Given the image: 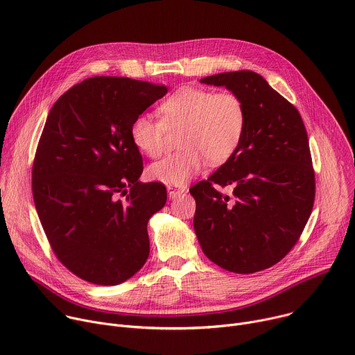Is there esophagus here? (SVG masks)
<instances>
[{
  "mask_svg": "<svg viewBox=\"0 0 355 355\" xmlns=\"http://www.w3.org/2000/svg\"><path fill=\"white\" fill-rule=\"evenodd\" d=\"M167 191H168V196L171 200L180 197L181 194L185 192V187L184 185H167Z\"/></svg>",
  "mask_w": 355,
  "mask_h": 355,
  "instance_id": "obj_1",
  "label": "esophagus"
}]
</instances>
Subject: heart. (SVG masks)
Instances as JSON below:
<instances>
[{"label": "heart", "mask_w": 355, "mask_h": 355, "mask_svg": "<svg viewBox=\"0 0 355 355\" xmlns=\"http://www.w3.org/2000/svg\"><path fill=\"white\" fill-rule=\"evenodd\" d=\"M161 119L137 116L130 127L133 144L151 158L167 151L168 130L184 127L178 153L154 163L148 175L168 185H182L205 166L223 164L238 150L246 128L243 101L231 90L212 92L185 86L158 107Z\"/></svg>", "instance_id": "heart-1"}]
</instances>
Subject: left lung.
<instances>
[{"label":"left lung","instance_id":"obj_1","mask_svg":"<svg viewBox=\"0 0 355 355\" xmlns=\"http://www.w3.org/2000/svg\"><path fill=\"white\" fill-rule=\"evenodd\" d=\"M201 83L225 86L246 109L235 154L189 188L194 230L209 261L234 273L265 270L293 249L310 218L315 178L299 110L252 71L223 72ZM231 184L233 194L216 187Z\"/></svg>","mask_w":355,"mask_h":355}]
</instances>
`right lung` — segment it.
I'll list each match as a JSON object with an SVG mask.
<instances>
[{
  "mask_svg": "<svg viewBox=\"0 0 355 355\" xmlns=\"http://www.w3.org/2000/svg\"><path fill=\"white\" fill-rule=\"evenodd\" d=\"M167 90L94 76L63 93L48 114L32 196L58 261L86 282L123 283L148 259L147 222L164 207L167 189L139 181L143 157L130 127Z\"/></svg>",
  "mask_w": 355,
  "mask_h": 355,
  "instance_id": "1",
  "label": "right lung"
}]
</instances>
